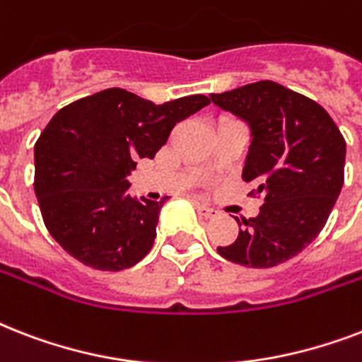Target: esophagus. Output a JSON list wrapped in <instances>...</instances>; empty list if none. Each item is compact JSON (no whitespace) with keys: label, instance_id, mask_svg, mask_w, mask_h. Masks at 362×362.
<instances>
[{"label":"esophagus","instance_id":"1","mask_svg":"<svg viewBox=\"0 0 362 362\" xmlns=\"http://www.w3.org/2000/svg\"><path fill=\"white\" fill-rule=\"evenodd\" d=\"M195 209H197V212L203 218H214L216 216V210L214 209H210L209 204H204V203H199V201H195Z\"/></svg>","mask_w":362,"mask_h":362}]
</instances>
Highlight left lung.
Wrapping results in <instances>:
<instances>
[{
  "label": "left lung",
  "mask_w": 362,
  "mask_h": 362,
  "mask_svg": "<svg viewBox=\"0 0 362 362\" xmlns=\"http://www.w3.org/2000/svg\"><path fill=\"white\" fill-rule=\"evenodd\" d=\"M210 101L247 125L242 178L263 193L257 218L218 247L227 261L270 269L300 253L321 233L344 186L346 141L312 99L272 81L212 93Z\"/></svg>",
  "instance_id": "1"
}]
</instances>
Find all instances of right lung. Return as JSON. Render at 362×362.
Instances as JSON below:
<instances>
[{
  "label": "right lung",
  "mask_w": 362,
  "mask_h": 362,
  "mask_svg": "<svg viewBox=\"0 0 362 362\" xmlns=\"http://www.w3.org/2000/svg\"><path fill=\"white\" fill-rule=\"evenodd\" d=\"M210 103L156 105L109 88L64 107L35 142V195L52 238L98 270L129 269L153 246L163 201L131 197L127 176L153 159L173 127Z\"/></svg>",
  "instance_id": "add662e5"
}]
</instances>
